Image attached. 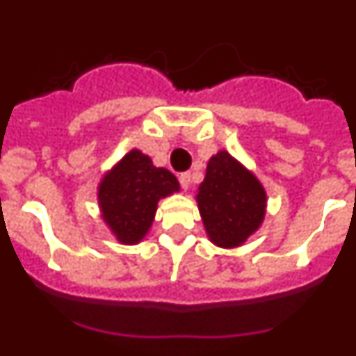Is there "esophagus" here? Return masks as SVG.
<instances>
[{"instance_id": "34e87169", "label": "esophagus", "mask_w": 356, "mask_h": 356, "mask_svg": "<svg viewBox=\"0 0 356 356\" xmlns=\"http://www.w3.org/2000/svg\"><path fill=\"white\" fill-rule=\"evenodd\" d=\"M178 180H180L181 187L188 188V185H191V172H188V171L180 172V176H178Z\"/></svg>"}]
</instances>
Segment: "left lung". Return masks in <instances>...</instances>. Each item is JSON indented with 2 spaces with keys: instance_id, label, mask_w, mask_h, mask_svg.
I'll return each instance as SVG.
<instances>
[{
  "instance_id": "left-lung-1",
  "label": "left lung",
  "mask_w": 356,
  "mask_h": 356,
  "mask_svg": "<svg viewBox=\"0 0 356 356\" xmlns=\"http://www.w3.org/2000/svg\"><path fill=\"white\" fill-rule=\"evenodd\" d=\"M197 205L210 241L221 248H235L262 222L266 193L234 156L219 151L207 165Z\"/></svg>"
}]
</instances>
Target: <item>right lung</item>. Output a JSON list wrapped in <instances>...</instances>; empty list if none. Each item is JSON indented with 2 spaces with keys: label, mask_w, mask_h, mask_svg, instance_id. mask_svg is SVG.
Returning a JSON list of instances; mask_svg holds the SVG:
<instances>
[{
  "label": "right lung",
  "mask_w": 356,
  "mask_h": 356,
  "mask_svg": "<svg viewBox=\"0 0 356 356\" xmlns=\"http://www.w3.org/2000/svg\"><path fill=\"white\" fill-rule=\"evenodd\" d=\"M180 185L168 169L155 168L139 149L130 151L99 185L103 219L122 244H135L147 234L156 203Z\"/></svg>",
  "instance_id": "add662e5"
}]
</instances>
